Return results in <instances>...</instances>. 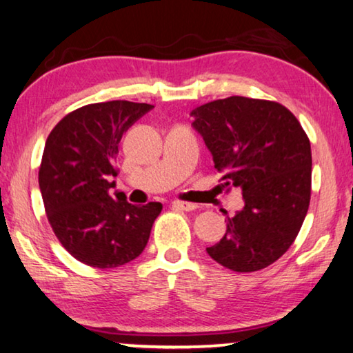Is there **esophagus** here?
Returning a JSON list of instances; mask_svg holds the SVG:
<instances>
[{"instance_id":"obj_1","label":"esophagus","mask_w":353,"mask_h":353,"mask_svg":"<svg viewBox=\"0 0 353 353\" xmlns=\"http://www.w3.org/2000/svg\"><path fill=\"white\" fill-rule=\"evenodd\" d=\"M172 207L176 210H181V211H192L197 208V205L191 203V202H181V200H173Z\"/></svg>"}]
</instances>
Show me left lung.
Here are the masks:
<instances>
[{
    "mask_svg": "<svg viewBox=\"0 0 353 353\" xmlns=\"http://www.w3.org/2000/svg\"><path fill=\"white\" fill-rule=\"evenodd\" d=\"M192 126L213 154L224 186L241 189L245 207L210 257L236 273L267 268L292 246L311 200V143L279 102L230 96L192 110Z\"/></svg>",
    "mask_w": 353,
    "mask_h": 353,
    "instance_id": "1",
    "label": "left lung"
}]
</instances>
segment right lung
Here are the masks:
<instances>
[{"label":"right lung","instance_id":"add662e5","mask_svg":"<svg viewBox=\"0 0 353 353\" xmlns=\"http://www.w3.org/2000/svg\"><path fill=\"white\" fill-rule=\"evenodd\" d=\"M154 105L96 102L68 113L48 134L39 167L47 219L63 248L79 262L115 268L131 262L148 243L162 205L117 200L108 189L123 134Z\"/></svg>","mask_w":353,"mask_h":353}]
</instances>
